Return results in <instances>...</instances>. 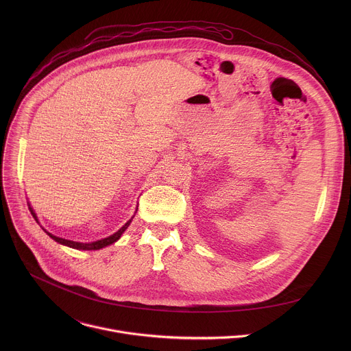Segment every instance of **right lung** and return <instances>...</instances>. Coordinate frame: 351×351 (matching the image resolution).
I'll use <instances>...</instances> for the list:
<instances>
[{"instance_id":"1","label":"right lung","mask_w":351,"mask_h":351,"mask_svg":"<svg viewBox=\"0 0 351 351\" xmlns=\"http://www.w3.org/2000/svg\"><path fill=\"white\" fill-rule=\"evenodd\" d=\"M29 210H30V213H32V215H33V218L36 219V222L38 223V219H37V215H36V213H34V210L32 208V206L29 204ZM137 211V210H136ZM134 218V215L118 230V232H115L114 234H111V236H108V237H104V239H101V240H95V241H90V243H80V241H73V240H68V239H62V237H58V236H56V234H53V233H49V232H47L44 228H43V230L51 237L53 240H56L57 243H60V244H62V245H68V247H71V248H76V250H99V248H104V247H107V245H110V244H114L115 241H118L119 239H121V236H122V233L129 228V225H130V222H132V219Z\"/></svg>"}]
</instances>
